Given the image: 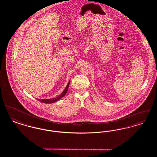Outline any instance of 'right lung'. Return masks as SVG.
Returning a JSON list of instances; mask_svg holds the SVG:
<instances>
[{
	"label": "right lung",
	"instance_id": "1",
	"mask_svg": "<svg viewBox=\"0 0 157 157\" xmlns=\"http://www.w3.org/2000/svg\"><path fill=\"white\" fill-rule=\"evenodd\" d=\"M70 80H69V82H68V84H67L66 88L64 89V91L62 92V93H61L60 95H59L57 97L49 99H38V100L41 101L42 103H52L56 102V101H57L58 100H59V99H61L63 97H64V96H65V94H66L67 90H68V87H69V85H70Z\"/></svg>",
	"mask_w": 157,
	"mask_h": 157
}]
</instances>
